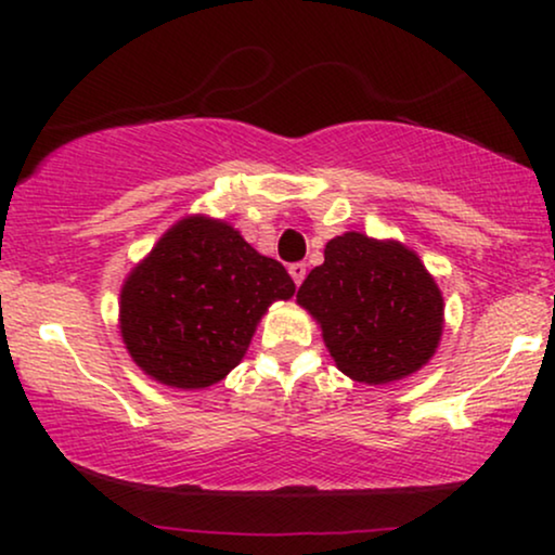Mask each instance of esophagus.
<instances>
[{
    "label": "esophagus",
    "instance_id": "1",
    "mask_svg": "<svg viewBox=\"0 0 555 555\" xmlns=\"http://www.w3.org/2000/svg\"><path fill=\"white\" fill-rule=\"evenodd\" d=\"M287 272H291L293 283H295V285H300L302 280H306V272H308V268H306V262H295V264H291V268H287Z\"/></svg>",
    "mask_w": 555,
    "mask_h": 555
}]
</instances>
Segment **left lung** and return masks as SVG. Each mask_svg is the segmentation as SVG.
Returning <instances> with one entry per match:
<instances>
[{"label": "left lung", "instance_id": "1", "mask_svg": "<svg viewBox=\"0 0 555 555\" xmlns=\"http://www.w3.org/2000/svg\"><path fill=\"white\" fill-rule=\"evenodd\" d=\"M323 255L302 280L298 306L321 325L338 371L384 386L427 366L442 340L444 298L420 255L363 232L333 237Z\"/></svg>", "mask_w": 555, "mask_h": 555}]
</instances>
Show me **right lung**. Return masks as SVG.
Here are the masks:
<instances>
[{
	"label": "right lung",
	"instance_id": "add662e5",
	"mask_svg": "<svg viewBox=\"0 0 555 555\" xmlns=\"http://www.w3.org/2000/svg\"><path fill=\"white\" fill-rule=\"evenodd\" d=\"M293 278L224 219L189 215L120 287L118 328L135 366L181 391L215 386L245 359L257 323Z\"/></svg>",
	"mask_w": 555,
	"mask_h": 555
}]
</instances>
